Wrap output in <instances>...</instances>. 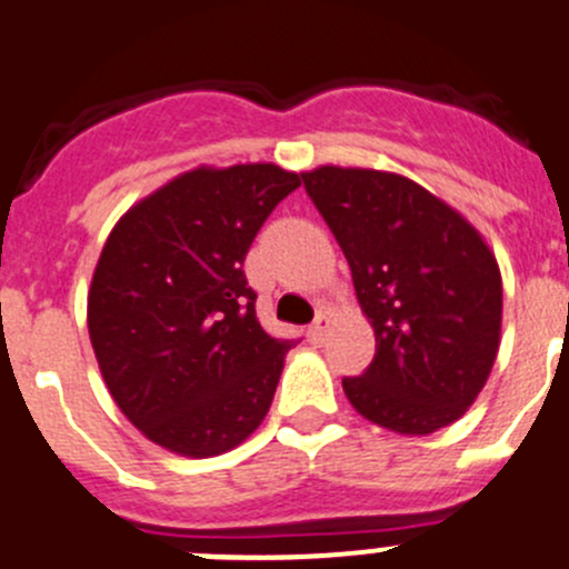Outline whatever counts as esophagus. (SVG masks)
<instances>
[{
	"label": "esophagus",
	"instance_id": "1",
	"mask_svg": "<svg viewBox=\"0 0 569 569\" xmlns=\"http://www.w3.org/2000/svg\"><path fill=\"white\" fill-rule=\"evenodd\" d=\"M329 326H331L329 315H323V312H320L318 318H315V323L309 326V331H307L309 342H315V346H320V342L326 340V335H329Z\"/></svg>",
	"mask_w": 569,
	"mask_h": 569
}]
</instances>
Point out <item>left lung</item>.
Segmentation results:
<instances>
[{
  "label": "left lung",
  "instance_id": "1",
  "mask_svg": "<svg viewBox=\"0 0 569 569\" xmlns=\"http://www.w3.org/2000/svg\"><path fill=\"white\" fill-rule=\"evenodd\" d=\"M301 179L351 266L376 335L368 370L342 379L351 407L409 437L457 423L500 346L503 284L487 240L401 173L318 166Z\"/></svg>",
  "mask_w": 569,
  "mask_h": 569
}]
</instances>
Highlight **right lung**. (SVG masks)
Returning <instances> with one entry per match:
<instances>
[{
  "instance_id": "add662e5",
  "label": "right lung",
  "mask_w": 569,
  "mask_h": 569,
  "mask_svg": "<svg viewBox=\"0 0 569 569\" xmlns=\"http://www.w3.org/2000/svg\"><path fill=\"white\" fill-rule=\"evenodd\" d=\"M301 184L273 162L184 171L112 227L88 290L101 379L166 451L218 457L266 420L292 340L260 326L243 260Z\"/></svg>"
}]
</instances>
